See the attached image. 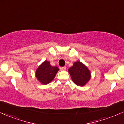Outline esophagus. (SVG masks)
I'll list each match as a JSON object with an SVG mask.
<instances>
[{"label": "esophagus", "instance_id": "34e87169", "mask_svg": "<svg viewBox=\"0 0 124 124\" xmlns=\"http://www.w3.org/2000/svg\"><path fill=\"white\" fill-rule=\"evenodd\" d=\"M60 69L61 70H65L66 69V66H63V67H61Z\"/></svg>", "mask_w": 124, "mask_h": 124}]
</instances>
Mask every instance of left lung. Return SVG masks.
<instances>
[{
    "instance_id": "1",
    "label": "left lung",
    "mask_w": 124,
    "mask_h": 124,
    "mask_svg": "<svg viewBox=\"0 0 124 124\" xmlns=\"http://www.w3.org/2000/svg\"><path fill=\"white\" fill-rule=\"evenodd\" d=\"M68 71L72 81L78 86H84L91 77L89 69L79 61L74 62L73 66L69 68Z\"/></svg>"
}]
</instances>
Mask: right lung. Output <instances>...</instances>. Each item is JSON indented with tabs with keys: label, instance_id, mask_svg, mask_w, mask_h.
I'll list each match as a JSON object with an SVG mask.
<instances>
[{
	"label": "right lung",
	"instance_id": "obj_1",
	"mask_svg": "<svg viewBox=\"0 0 124 124\" xmlns=\"http://www.w3.org/2000/svg\"><path fill=\"white\" fill-rule=\"evenodd\" d=\"M58 71L59 68L58 67L52 66L50 62L46 60L37 68L36 77L41 84L46 85L53 81Z\"/></svg>",
	"mask_w": 124,
	"mask_h": 124
}]
</instances>
